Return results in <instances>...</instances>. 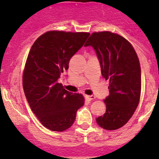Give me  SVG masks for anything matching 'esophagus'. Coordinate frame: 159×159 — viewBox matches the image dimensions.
I'll return each mask as SVG.
<instances>
[{
    "instance_id": "obj_1",
    "label": "esophagus",
    "mask_w": 159,
    "mask_h": 159,
    "mask_svg": "<svg viewBox=\"0 0 159 159\" xmlns=\"http://www.w3.org/2000/svg\"><path fill=\"white\" fill-rule=\"evenodd\" d=\"M85 97H86V100H92L95 98L94 95H85Z\"/></svg>"
}]
</instances>
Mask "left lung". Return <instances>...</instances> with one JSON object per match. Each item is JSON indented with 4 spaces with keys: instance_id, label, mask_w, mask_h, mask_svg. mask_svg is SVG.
Instances as JSON below:
<instances>
[{
    "instance_id": "left-lung-1",
    "label": "left lung",
    "mask_w": 159,
    "mask_h": 159,
    "mask_svg": "<svg viewBox=\"0 0 159 159\" xmlns=\"http://www.w3.org/2000/svg\"><path fill=\"white\" fill-rule=\"evenodd\" d=\"M95 50L101 74L109 80V95L105 98L106 111L96 122L105 130H117L132 117L138 106L141 90V69L131 43L110 32L91 34L85 46Z\"/></svg>"
}]
</instances>
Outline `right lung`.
Returning <instances> with one entry per match:
<instances>
[{
    "label": "right lung",
    "instance_id": "1",
    "mask_svg": "<svg viewBox=\"0 0 159 159\" xmlns=\"http://www.w3.org/2000/svg\"><path fill=\"white\" fill-rule=\"evenodd\" d=\"M89 35L50 31L40 36L29 51L23 76L24 94L35 115L51 131L69 128L83 106L82 95L66 91L58 79Z\"/></svg>",
    "mask_w": 159,
    "mask_h": 159
}]
</instances>
